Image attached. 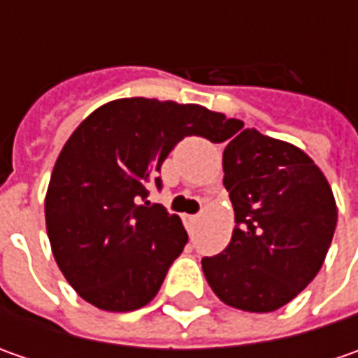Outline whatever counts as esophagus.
I'll list each match as a JSON object with an SVG mask.
<instances>
[{"label":"esophagus","mask_w":358,"mask_h":358,"mask_svg":"<svg viewBox=\"0 0 358 358\" xmlns=\"http://www.w3.org/2000/svg\"><path fill=\"white\" fill-rule=\"evenodd\" d=\"M197 221H199V217H197V215H187L185 225L189 233H193V229H195V225H197Z\"/></svg>","instance_id":"1"}]
</instances>
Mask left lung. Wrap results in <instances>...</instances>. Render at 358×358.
I'll return each instance as SVG.
<instances>
[{
	"label": "left lung",
	"mask_w": 358,
	"mask_h": 358,
	"mask_svg": "<svg viewBox=\"0 0 358 358\" xmlns=\"http://www.w3.org/2000/svg\"><path fill=\"white\" fill-rule=\"evenodd\" d=\"M223 171L237 227L223 253L203 257L205 279L233 309H281L323 267L337 227L333 189L303 149L257 129L225 147Z\"/></svg>",
	"instance_id": "8db88e82"
}]
</instances>
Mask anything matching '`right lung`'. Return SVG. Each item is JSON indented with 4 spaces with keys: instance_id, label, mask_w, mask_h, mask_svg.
<instances>
[{
    "instance_id": "obj_1",
    "label": "right lung",
    "mask_w": 358,
    "mask_h": 358,
    "mask_svg": "<svg viewBox=\"0 0 358 358\" xmlns=\"http://www.w3.org/2000/svg\"><path fill=\"white\" fill-rule=\"evenodd\" d=\"M241 121L195 103L125 97L97 107L65 141L45 195V227L63 277L109 313L145 307L181 255L177 215L149 205V187L183 137L221 143Z\"/></svg>"
}]
</instances>
